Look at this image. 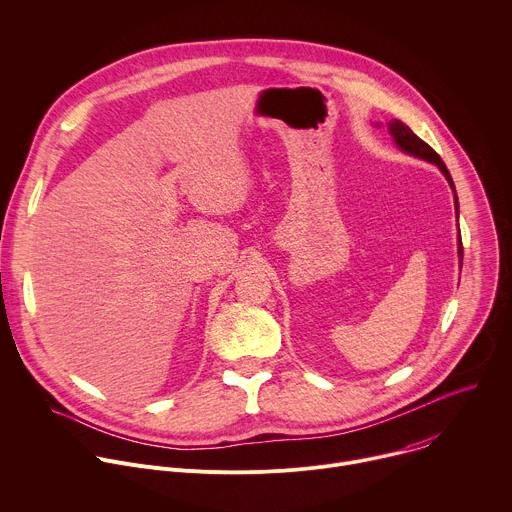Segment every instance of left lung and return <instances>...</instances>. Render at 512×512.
<instances>
[{
	"mask_svg": "<svg viewBox=\"0 0 512 512\" xmlns=\"http://www.w3.org/2000/svg\"><path fill=\"white\" fill-rule=\"evenodd\" d=\"M388 130H390V134L394 136V140H396V144L404 150V152H408V154H412V156H418V158H422V160H428V162H432V164H436L440 170H442V175L446 177V181L450 183V189L454 191V183H452V177H450V173H448V168H446V164L442 162V158L438 156V152L432 148V146H428L422 138H418L404 122H400V120H392V122H388ZM454 207H456V217H458V197H456V191H454ZM462 239L458 237V257H460V267H462Z\"/></svg>",
	"mask_w": 512,
	"mask_h": 512,
	"instance_id": "1",
	"label": "left lung"
}]
</instances>
